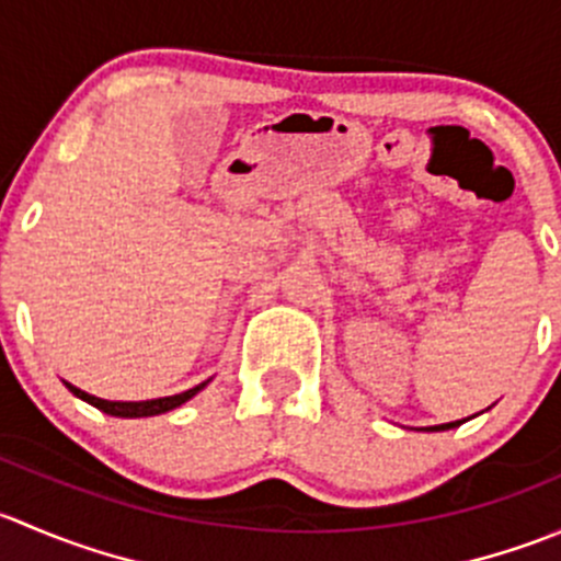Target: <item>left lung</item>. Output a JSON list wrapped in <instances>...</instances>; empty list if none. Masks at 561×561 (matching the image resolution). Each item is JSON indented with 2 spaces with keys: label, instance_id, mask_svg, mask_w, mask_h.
I'll use <instances>...</instances> for the list:
<instances>
[{
  "label": "left lung",
  "instance_id": "1",
  "mask_svg": "<svg viewBox=\"0 0 561 561\" xmlns=\"http://www.w3.org/2000/svg\"><path fill=\"white\" fill-rule=\"evenodd\" d=\"M454 426H458V421L456 423H443V426H432V432H443V428H454Z\"/></svg>",
  "mask_w": 561,
  "mask_h": 561
}]
</instances>
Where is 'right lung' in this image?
I'll return each instance as SVG.
<instances>
[{
  "mask_svg": "<svg viewBox=\"0 0 561 561\" xmlns=\"http://www.w3.org/2000/svg\"><path fill=\"white\" fill-rule=\"evenodd\" d=\"M65 386L70 388L72 393L78 396V399L89 401V404L98 407V410L107 412V415H116V417H149V415H160V412L173 410V407H181L186 399H192V396H195L197 390L206 388V382H201V386L184 390V393L165 396V399H151V401H105V399H98V396L87 393V390L70 386V382H65Z\"/></svg>",
  "mask_w": 561,
  "mask_h": 561,
  "instance_id": "1",
  "label": "right lung"
}]
</instances>
